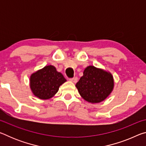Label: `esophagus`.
I'll return each instance as SVG.
<instances>
[{
  "mask_svg": "<svg viewBox=\"0 0 146 146\" xmlns=\"http://www.w3.org/2000/svg\"><path fill=\"white\" fill-rule=\"evenodd\" d=\"M70 80L71 81V82H72L73 83H76L78 81V78L77 77H74L73 78L70 79Z\"/></svg>",
  "mask_w": 146,
  "mask_h": 146,
  "instance_id": "esophagus-1",
  "label": "esophagus"
}]
</instances>
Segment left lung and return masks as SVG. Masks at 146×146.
I'll return each instance as SVG.
<instances>
[{
	"label": "left lung",
	"mask_w": 146,
	"mask_h": 146,
	"mask_svg": "<svg viewBox=\"0 0 146 146\" xmlns=\"http://www.w3.org/2000/svg\"><path fill=\"white\" fill-rule=\"evenodd\" d=\"M112 74L103 69L89 66L75 85L78 93L89 103H100L108 97L114 89Z\"/></svg>",
	"instance_id": "left-lung-1"
}]
</instances>
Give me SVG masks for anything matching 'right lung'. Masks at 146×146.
<instances>
[{"label": "right lung", "instance_id": "obj_1", "mask_svg": "<svg viewBox=\"0 0 146 146\" xmlns=\"http://www.w3.org/2000/svg\"><path fill=\"white\" fill-rule=\"evenodd\" d=\"M65 82L62 74L58 72L55 66L48 65L31 74L29 86L35 97L47 100L54 97L59 87Z\"/></svg>", "mask_w": 146, "mask_h": 146}]
</instances>
